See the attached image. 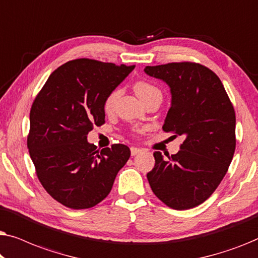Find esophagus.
<instances>
[{
    "instance_id": "obj_1",
    "label": "esophagus",
    "mask_w": 258,
    "mask_h": 258,
    "mask_svg": "<svg viewBox=\"0 0 258 258\" xmlns=\"http://www.w3.org/2000/svg\"><path fill=\"white\" fill-rule=\"evenodd\" d=\"M142 149H140V148H135V147H132L130 148V153H132V156H136V155H139Z\"/></svg>"
}]
</instances>
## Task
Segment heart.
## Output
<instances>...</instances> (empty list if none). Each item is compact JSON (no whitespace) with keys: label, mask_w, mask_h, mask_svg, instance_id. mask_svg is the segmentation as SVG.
<instances>
[{"label":"heart","mask_w":258,"mask_h":258,"mask_svg":"<svg viewBox=\"0 0 258 258\" xmlns=\"http://www.w3.org/2000/svg\"><path fill=\"white\" fill-rule=\"evenodd\" d=\"M134 89H135V93L137 94V96H139L142 101L148 96H150L151 94L156 93V91H160L156 87L153 86V84L149 82H146V81H140V82H137L135 86H134ZM121 93H122L121 89H114L107 97H105L104 103H103V109L105 112H111L114 110L115 104L116 102H117L118 97L121 96Z\"/></svg>","instance_id":"obj_1"}]
</instances>
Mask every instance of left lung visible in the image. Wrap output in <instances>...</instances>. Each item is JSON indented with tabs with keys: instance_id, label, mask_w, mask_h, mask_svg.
I'll list each match as a JSON object with an SVG mask.
<instances>
[{
	"instance_id": "8db88e82",
	"label": "left lung",
	"mask_w": 258,
	"mask_h": 258,
	"mask_svg": "<svg viewBox=\"0 0 258 258\" xmlns=\"http://www.w3.org/2000/svg\"><path fill=\"white\" fill-rule=\"evenodd\" d=\"M144 73L170 88L163 130L184 137L168 160L155 151V167L147 174L150 188L172 209L200 206L220 185L234 157V107L216 74L199 63L148 66Z\"/></svg>"
}]
</instances>
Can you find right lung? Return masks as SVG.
Listing matches in <instances>:
<instances>
[{
    "label": "right lung",
    "mask_w": 258,
    "mask_h": 258,
    "mask_svg": "<svg viewBox=\"0 0 258 258\" xmlns=\"http://www.w3.org/2000/svg\"><path fill=\"white\" fill-rule=\"evenodd\" d=\"M135 66L79 58L58 67L30 109L27 144L41 184L72 209H88L109 195L130 157L124 144L97 150L87 141L104 123L105 97Z\"/></svg>",
    "instance_id": "right-lung-1"
}]
</instances>
